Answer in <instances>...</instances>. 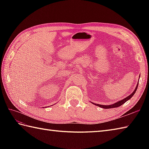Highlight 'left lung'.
<instances>
[{
  "mask_svg": "<svg viewBox=\"0 0 149 149\" xmlns=\"http://www.w3.org/2000/svg\"><path fill=\"white\" fill-rule=\"evenodd\" d=\"M138 83L136 85V87L135 90L133 91V92H132L130 95H129L128 97L124 98V99H122V100H120L118 101V102H117L115 104H111V105H101V104H94L93 102H91L92 104H95V105H96L97 106H99L100 107H102V108H104V109H109V108H114V107H119L120 106H122V104H124L125 102H127V101L128 100H129L131 99V98H132V97L134 95V94L135 93L136 91V90H137V88H138Z\"/></svg>",
  "mask_w": 149,
  "mask_h": 149,
  "instance_id": "8db88e82",
  "label": "left lung"
}]
</instances>
